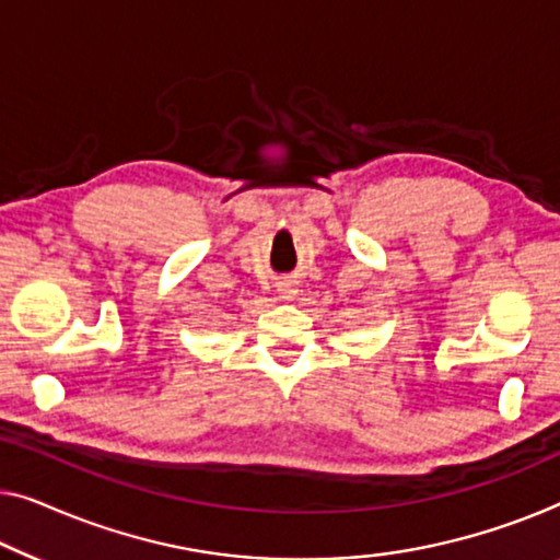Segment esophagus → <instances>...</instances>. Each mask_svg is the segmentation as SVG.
Returning <instances> with one entry per match:
<instances>
[{"label": "esophagus", "mask_w": 560, "mask_h": 560, "mask_svg": "<svg viewBox=\"0 0 560 560\" xmlns=\"http://www.w3.org/2000/svg\"><path fill=\"white\" fill-rule=\"evenodd\" d=\"M279 294H283V299H291L296 294V289L291 283H279Z\"/></svg>", "instance_id": "esophagus-1"}]
</instances>
